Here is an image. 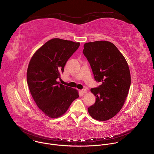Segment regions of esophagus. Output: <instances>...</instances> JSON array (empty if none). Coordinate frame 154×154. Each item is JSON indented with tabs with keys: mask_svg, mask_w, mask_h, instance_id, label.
Listing matches in <instances>:
<instances>
[{
	"mask_svg": "<svg viewBox=\"0 0 154 154\" xmlns=\"http://www.w3.org/2000/svg\"><path fill=\"white\" fill-rule=\"evenodd\" d=\"M80 91H81L83 94H85V93H87V90H85V89H83V90H82Z\"/></svg>",
	"mask_w": 154,
	"mask_h": 154,
	"instance_id": "obj_1",
	"label": "esophagus"
}]
</instances>
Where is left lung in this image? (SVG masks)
I'll list each match as a JSON object with an SVG mask.
<instances>
[{
	"label": "left lung",
	"instance_id": "8db88e82",
	"mask_svg": "<svg viewBox=\"0 0 154 154\" xmlns=\"http://www.w3.org/2000/svg\"><path fill=\"white\" fill-rule=\"evenodd\" d=\"M83 53L89 61L94 78L102 85L91 89L96 102L88 108L97 121H107L122 108L131 83L126 60L113 43L97 41L85 43Z\"/></svg>",
	"mask_w": 154,
	"mask_h": 154
}]
</instances>
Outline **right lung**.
Wrapping results in <instances>:
<instances>
[{"instance_id": "obj_1", "label": "right lung", "mask_w": 154, "mask_h": 154, "mask_svg": "<svg viewBox=\"0 0 154 154\" xmlns=\"http://www.w3.org/2000/svg\"><path fill=\"white\" fill-rule=\"evenodd\" d=\"M79 46L80 42L54 38L38 49L29 62L27 82L30 93L39 108L51 118L64 114L79 97L77 90L57 81Z\"/></svg>"}]
</instances>
